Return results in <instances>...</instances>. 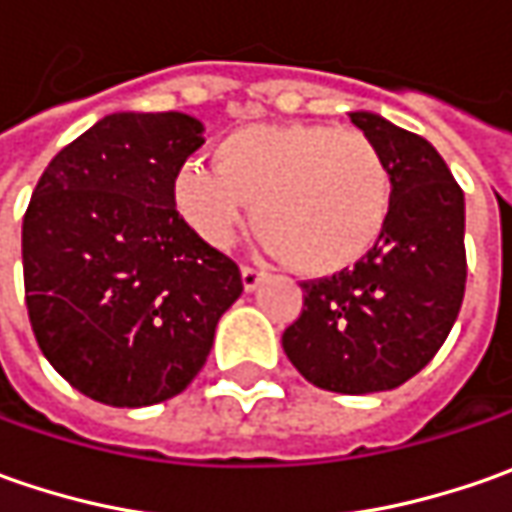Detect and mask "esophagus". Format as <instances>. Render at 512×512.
Listing matches in <instances>:
<instances>
[{
    "mask_svg": "<svg viewBox=\"0 0 512 512\" xmlns=\"http://www.w3.org/2000/svg\"><path fill=\"white\" fill-rule=\"evenodd\" d=\"M262 279H265V273L262 270H256V267H242V285H245L247 293H253L256 287L262 285Z\"/></svg>",
    "mask_w": 512,
    "mask_h": 512,
    "instance_id": "obj_1",
    "label": "esophagus"
}]
</instances>
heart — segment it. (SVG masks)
<instances>
[{
	"label": "heart",
	"instance_id": "obj_1",
	"mask_svg": "<svg viewBox=\"0 0 512 512\" xmlns=\"http://www.w3.org/2000/svg\"><path fill=\"white\" fill-rule=\"evenodd\" d=\"M185 162L170 202L205 245L227 247L253 205V227L287 267L342 273L379 245L393 210L382 148L356 128L319 122L247 125Z\"/></svg>",
	"mask_w": 512,
	"mask_h": 512
}]
</instances>
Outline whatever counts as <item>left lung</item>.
I'll list each match as a JSON object with an SVG mask.
<instances>
[{
  "instance_id": "left-lung-1",
  "label": "left lung",
  "mask_w": 512,
  "mask_h": 512,
  "mask_svg": "<svg viewBox=\"0 0 512 512\" xmlns=\"http://www.w3.org/2000/svg\"><path fill=\"white\" fill-rule=\"evenodd\" d=\"M393 173L379 245L327 279L302 282V316L282 336L307 382L362 396L393 390L436 356L467 282L464 193L436 148L376 113H350Z\"/></svg>"
}]
</instances>
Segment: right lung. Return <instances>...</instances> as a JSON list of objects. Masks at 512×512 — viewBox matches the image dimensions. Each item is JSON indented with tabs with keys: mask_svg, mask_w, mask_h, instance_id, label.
<instances>
[{
	"mask_svg": "<svg viewBox=\"0 0 512 512\" xmlns=\"http://www.w3.org/2000/svg\"><path fill=\"white\" fill-rule=\"evenodd\" d=\"M187 113H110L50 162L22 222L30 327L56 373L110 407L173 399L242 296L233 259L170 202L205 145Z\"/></svg>",
	"mask_w": 512,
	"mask_h": 512,
	"instance_id": "obj_1",
	"label": "right lung"
}]
</instances>
